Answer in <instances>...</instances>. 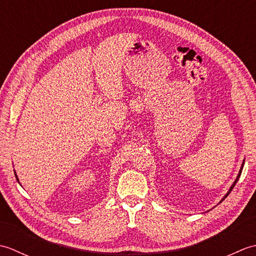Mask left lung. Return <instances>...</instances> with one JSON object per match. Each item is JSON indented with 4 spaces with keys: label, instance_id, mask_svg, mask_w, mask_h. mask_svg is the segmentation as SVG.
<instances>
[{
    "label": "left lung",
    "instance_id": "obj_1",
    "mask_svg": "<svg viewBox=\"0 0 256 256\" xmlns=\"http://www.w3.org/2000/svg\"><path fill=\"white\" fill-rule=\"evenodd\" d=\"M243 165H244V162H243V164H242V167H241V170H240V172H238V177H236V182H233V184H232V186H231V188H230V190H229V192H228L226 194V197L224 198V199H222V200H224L226 197H228V196H229V194L232 192V189H233V187H234L236 186V184L238 182V178H240V176H241V172H242V170H243ZM221 200V201H222Z\"/></svg>",
    "mask_w": 256,
    "mask_h": 256
}]
</instances>
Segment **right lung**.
I'll list each match as a JSON object with an SVG mask.
<instances>
[{"label": "right lung", "mask_w": 256, "mask_h": 256, "mask_svg": "<svg viewBox=\"0 0 256 256\" xmlns=\"http://www.w3.org/2000/svg\"><path fill=\"white\" fill-rule=\"evenodd\" d=\"M15 176H16V175H15ZM16 179H18V177H16Z\"/></svg>", "instance_id": "right-lung-1"}]
</instances>
